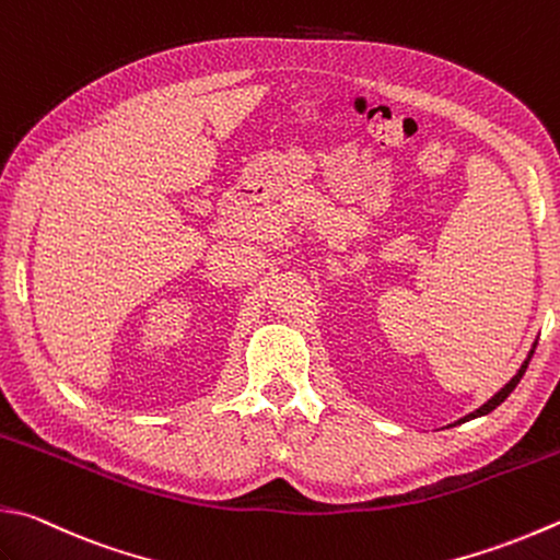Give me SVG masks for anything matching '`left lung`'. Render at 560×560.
Instances as JSON below:
<instances>
[{"instance_id": "left-lung-1", "label": "left lung", "mask_w": 560, "mask_h": 560, "mask_svg": "<svg viewBox=\"0 0 560 560\" xmlns=\"http://www.w3.org/2000/svg\"><path fill=\"white\" fill-rule=\"evenodd\" d=\"M534 348H536V341H534V346H532V351H529V355H526L524 358V363H522V368H520V371H516V375L510 380V383L508 385H504V387H500V393H494L490 399H488V402H485V405H480L476 411H470V415H466V417H460L458 421H456V424H466V421H470V419H478V417H485V415H490V411L492 409H498L502 402H504V399H508L510 395H512V389L516 387V385H520V380H522V375L526 373V368H529V361H532V355H534ZM453 427V424H451Z\"/></svg>"}]
</instances>
